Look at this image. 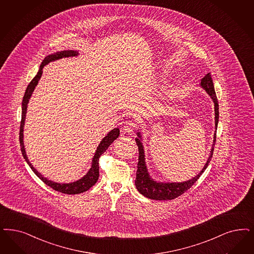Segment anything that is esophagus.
<instances>
[{"instance_id":"obj_1","label":"esophagus","mask_w":254,"mask_h":254,"mask_svg":"<svg viewBox=\"0 0 254 254\" xmlns=\"http://www.w3.org/2000/svg\"><path fill=\"white\" fill-rule=\"evenodd\" d=\"M136 127H137V124L134 122V121H131V120L127 121V122L125 123V126L123 127V132L130 134L136 128Z\"/></svg>"}]
</instances>
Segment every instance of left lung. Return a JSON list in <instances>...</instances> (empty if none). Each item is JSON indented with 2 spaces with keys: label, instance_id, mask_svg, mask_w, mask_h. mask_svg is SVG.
<instances>
[{
  "label": "left lung",
  "instance_id": "left-lung-1",
  "mask_svg": "<svg viewBox=\"0 0 254 254\" xmlns=\"http://www.w3.org/2000/svg\"><path fill=\"white\" fill-rule=\"evenodd\" d=\"M200 85L206 91V93L209 95L215 104V126H216V129H217L218 123H219V103H218V99H217L213 80H212L210 73H207L201 79ZM216 132L217 131H215L214 133V140H213L212 149L210 151L209 158L207 159L204 167L202 168V170L191 179L185 181V182H180V183L157 182V181H154V179H152L150 177L147 168H146V164H145L144 150H143V146L141 143V135H140V132H137L138 138H136L135 140H136V143L139 148V162H138V169H137V173H136L135 185H136L138 191L149 199L165 201V200L175 199L178 196L186 192L188 190H190L194 183L200 178V176L202 175V173L205 171V169L209 164L210 160L213 156V152H214V145L216 143Z\"/></svg>",
  "mask_w": 254,
  "mask_h": 254
}]
</instances>
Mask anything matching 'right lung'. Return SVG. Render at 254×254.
<instances>
[{"label":"right lung","mask_w":254,"mask_h":254,"mask_svg":"<svg viewBox=\"0 0 254 254\" xmlns=\"http://www.w3.org/2000/svg\"><path fill=\"white\" fill-rule=\"evenodd\" d=\"M79 54L78 52L76 51H63V52H58V53H53L51 55H48L47 57H45L44 60L42 62L39 70L36 74L34 79H32V81L29 83V85L27 86L25 94L22 99V112H21V121H20V127H19V143H20V149H21V153L24 159L26 160L28 165L31 167V169L33 170V172L35 173V175L37 177H39L40 180H42L45 184L48 185L49 187H51L54 190L59 191V192L65 193V194H79V193L84 192L87 191L88 190L96 184L98 176H99V166H98V160L100 156L105 152L108 147L116 140L120 134L119 128H114L112 129V131L109 132L107 134V136L103 138V140L100 141L98 147L96 149L95 156L92 160V166L90 168V170L88 171L87 174L84 175L82 178H80L78 181L68 183V184H60V183H56L51 181L49 179H47L40 173H38L35 170L34 166L32 165V163L29 161V159L27 158L26 152L24 148V143H23V127H24V123H25V117H26L27 107H28V102L29 99L32 96L35 86L38 83V80L41 78L42 73H43V68L45 65L48 64L51 62L62 59L64 57H73V56H77Z\"/></svg>","instance_id":"right-lung-1"}]
</instances>
